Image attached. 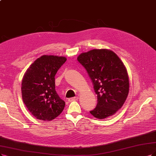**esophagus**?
<instances>
[{
    "mask_svg": "<svg viewBox=\"0 0 156 156\" xmlns=\"http://www.w3.org/2000/svg\"><path fill=\"white\" fill-rule=\"evenodd\" d=\"M78 97H74V98H71L69 99V101L71 102V101H76L78 100Z\"/></svg>",
    "mask_w": 156,
    "mask_h": 156,
    "instance_id": "34e87169",
    "label": "esophagus"
}]
</instances>
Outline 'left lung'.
<instances>
[{"label": "left lung", "mask_w": 156, "mask_h": 156, "mask_svg": "<svg viewBox=\"0 0 156 156\" xmlns=\"http://www.w3.org/2000/svg\"><path fill=\"white\" fill-rule=\"evenodd\" d=\"M77 60L87 71L97 94L96 107L90 113L100 119L112 116L129 94V76L123 63L116 53L106 49L83 53Z\"/></svg>", "instance_id": "8db88e82"}]
</instances>
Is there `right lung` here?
Returning a JSON list of instances; mask_svg holds the SVG:
<instances>
[{"instance_id":"right-lung-1","label":"right lung","mask_w":156,"mask_h":156,"mask_svg":"<svg viewBox=\"0 0 156 156\" xmlns=\"http://www.w3.org/2000/svg\"><path fill=\"white\" fill-rule=\"evenodd\" d=\"M66 57L43 55L34 61L22 81V100L37 119L51 121L62 113L66 103L55 90V76Z\"/></svg>"}]
</instances>
